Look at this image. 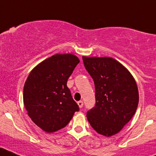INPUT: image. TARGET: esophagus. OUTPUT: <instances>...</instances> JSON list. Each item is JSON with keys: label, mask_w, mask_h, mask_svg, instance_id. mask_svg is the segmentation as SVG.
Listing matches in <instances>:
<instances>
[{"label": "esophagus", "mask_w": 156, "mask_h": 156, "mask_svg": "<svg viewBox=\"0 0 156 156\" xmlns=\"http://www.w3.org/2000/svg\"><path fill=\"white\" fill-rule=\"evenodd\" d=\"M77 104H78V105H79L80 108H83V102L82 101H78L77 102Z\"/></svg>", "instance_id": "esophagus-1"}]
</instances>
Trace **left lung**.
Returning <instances> with one entry per match:
<instances>
[{"label":"left lung","mask_w":156,"mask_h":156,"mask_svg":"<svg viewBox=\"0 0 156 156\" xmlns=\"http://www.w3.org/2000/svg\"><path fill=\"white\" fill-rule=\"evenodd\" d=\"M95 87L96 103L87 112L90 126L98 133L110 137L119 133L137 110L139 94L131 73L109 57H83Z\"/></svg>","instance_id":"left-lung-1"}]
</instances>
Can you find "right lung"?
Listing matches in <instances>:
<instances>
[{"label":"right lung","instance_id":"add662e5","mask_svg":"<svg viewBox=\"0 0 156 156\" xmlns=\"http://www.w3.org/2000/svg\"><path fill=\"white\" fill-rule=\"evenodd\" d=\"M80 62L72 54H56L30 72L23 88L29 116L47 133L65 127L79 111L67 87L69 77Z\"/></svg>","mask_w":156,"mask_h":156}]
</instances>
